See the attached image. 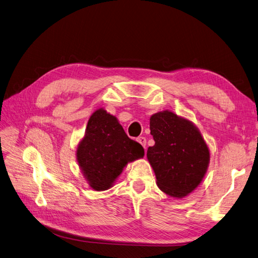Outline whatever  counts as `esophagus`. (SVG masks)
<instances>
[{"mask_svg": "<svg viewBox=\"0 0 258 258\" xmlns=\"http://www.w3.org/2000/svg\"><path fill=\"white\" fill-rule=\"evenodd\" d=\"M137 141H138V143H139L141 146H143V147L146 149V145H147V139H146V137L140 136V137L137 138Z\"/></svg>", "mask_w": 258, "mask_h": 258, "instance_id": "34e87169", "label": "esophagus"}]
</instances>
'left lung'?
I'll list each match as a JSON object with an SVG mask.
<instances>
[{
    "label": "left lung",
    "mask_w": 258,
    "mask_h": 258,
    "mask_svg": "<svg viewBox=\"0 0 258 258\" xmlns=\"http://www.w3.org/2000/svg\"><path fill=\"white\" fill-rule=\"evenodd\" d=\"M151 135L155 141L147 157L159 186L171 197H184L201 183L209 164V150L201 133L187 120L170 111L153 114Z\"/></svg>",
    "instance_id": "obj_1"
}]
</instances>
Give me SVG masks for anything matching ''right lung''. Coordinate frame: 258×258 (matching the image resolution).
Wrapping results in <instances>:
<instances>
[{"label":"right lung","instance_id":"right-lung-1","mask_svg":"<svg viewBox=\"0 0 258 258\" xmlns=\"http://www.w3.org/2000/svg\"><path fill=\"white\" fill-rule=\"evenodd\" d=\"M144 155L143 146L131 139L117 118L103 109L91 115L77 150L79 166L95 190L109 188L127 162Z\"/></svg>","mask_w":258,"mask_h":258}]
</instances>
